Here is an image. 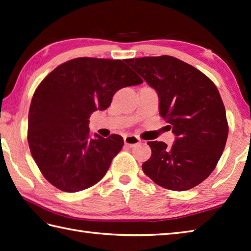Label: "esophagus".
Segmentation results:
<instances>
[{
	"mask_svg": "<svg viewBox=\"0 0 251 251\" xmlns=\"http://www.w3.org/2000/svg\"><path fill=\"white\" fill-rule=\"evenodd\" d=\"M124 142L129 148H132V147H135V145L139 144L140 140L136 136H125L124 137Z\"/></svg>",
	"mask_w": 251,
	"mask_h": 251,
	"instance_id": "obj_1",
	"label": "esophagus"
}]
</instances>
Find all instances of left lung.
Returning a JSON list of instances; mask_svg holds the SVG:
<instances>
[{
	"label": "left lung",
	"instance_id": "1",
	"mask_svg": "<svg viewBox=\"0 0 251 251\" xmlns=\"http://www.w3.org/2000/svg\"><path fill=\"white\" fill-rule=\"evenodd\" d=\"M125 62L156 90L159 114L176 136L171 148L150 141L142 170L157 185L183 191L209 176L223 154L229 126L216 85L194 66L170 55Z\"/></svg>",
	"mask_w": 251,
	"mask_h": 251
}]
</instances>
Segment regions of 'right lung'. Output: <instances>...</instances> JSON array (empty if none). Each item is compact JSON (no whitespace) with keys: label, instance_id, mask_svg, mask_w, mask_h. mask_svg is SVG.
<instances>
[{"label":"right lung","instance_id":"add662e5","mask_svg":"<svg viewBox=\"0 0 251 251\" xmlns=\"http://www.w3.org/2000/svg\"><path fill=\"white\" fill-rule=\"evenodd\" d=\"M143 80L124 61L77 57L54 68L35 91L28 111L27 142L45 178L62 191L97 184L124 145L119 135L92 136L89 119L112 97Z\"/></svg>","mask_w":251,"mask_h":251}]
</instances>
